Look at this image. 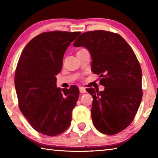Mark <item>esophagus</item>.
I'll return each mask as SVG.
<instances>
[{
    "mask_svg": "<svg viewBox=\"0 0 158 158\" xmlns=\"http://www.w3.org/2000/svg\"><path fill=\"white\" fill-rule=\"evenodd\" d=\"M79 91L81 93H84L86 92V90H85V89L84 87H79Z\"/></svg>",
    "mask_w": 158,
    "mask_h": 158,
    "instance_id": "obj_1",
    "label": "esophagus"
}]
</instances>
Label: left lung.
Instances as JSON below:
<instances>
[{
  "instance_id": "left-lung-1",
  "label": "left lung",
  "mask_w": 158,
  "mask_h": 158,
  "mask_svg": "<svg viewBox=\"0 0 158 158\" xmlns=\"http://www.w3.org/2000/svg\"><path fill=\"white\" fill-rule=\"evenodd\" d=\"M73 45L89 51L92 72L105 86L103 91L86 90L93 97V125L107 135L121 132L132 122L142 99V73L135 53L120 35L105 31L85 32Z\"/></svg>"
}]
</instances>
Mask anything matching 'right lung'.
I'll list each match as a JSON object with an SVG mask.
<instances>
[{"label":"right lung","instance_id":"right-lung-1","mask_svg":"<svg viewBox=\"0 0 158 158\" xmlns=\"http://www.w3.org/2000/svg\"><path fill=\"white\" fill-rule=\"evenodd\" d=\"M81 32L54 31L38 35L26 44L19 59L15 85L20 111L33 128L47 136L68 129L79 95L76 85L56 86L63 56Z\"/></svg>","mask_w":158,"mask_h":158}]
</instances>
